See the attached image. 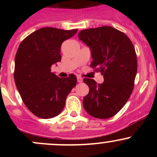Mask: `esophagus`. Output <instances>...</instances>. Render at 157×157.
I'll use <instances>...</instances> for the list:
<instances>
[{"label":"esophagus","instance_id":"1","mask_svg":"<svg viewBox=\"0 0 157 157\" xmlns=\"http://www.w3.org/2000/svg\"><path fill=\"white\" fill-rule=\"evenodd\" d=\"M77 82H78V83H82V82H83V78H82L81 77H77Z\"/></svg>","mask_w":157,"mask_h":157}]
</instances>
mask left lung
<instances>
[{"mask_svg":"<svg viewBox=\"0 0 157 157\" xmlns=\"http://www.w3.org/2000/svg\"><path fill=\"white\" fill-rule=\"evenodd\" d=\"M78 37L91 50V67L104 77L99 84L93 79L83 80L90 88L83 107L94 118H111L125 105L134 89L137 71L135 49L124 33L108 26L82 30Z\"/></svg>","mask_w":157,"mask_h":157,"instance_id":"1","label":"left lung"}]
</instances>
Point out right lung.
I'll use <instances>...</instances> for the list:
<instances>
[{
    "instance_id": "right-lung-1",
    "label": "right lung",
    "mask_w": 157,
    "mask_h": 157,
    "mask_svg": "<svg viewBox=\"0 0 157 157\" xmlns=\"http://www.w3.org/2000/svg\"><path fill=\"white\" fill-rule=\"evenodd\" d=\"M77 32L42 28L25 38L19 46L14 67L16 86L25 105L39 118L48 119L59 115L77 84L74 74L60 78L51 71L52 64L61 61L62 42Z\"/></svg>"
}]
</instances>
